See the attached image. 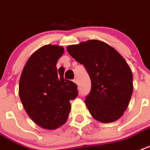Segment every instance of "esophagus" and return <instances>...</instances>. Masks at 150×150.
<instances>
[{"instance_id": "1", "label": "esophagus", "mask_w": 150, "mask_h": 150, "mask_svg": "<svg viewBox=\"0 0 150 150\" xmlns=\"http://www.w3.org/2000/svg\"><path fill=\"white\" fill-rule=\"evenodd\" d=\"M73 81H74L75 84H78V79H74V80H73Z\"/></svg>"}]
</instances>
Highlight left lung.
<instances>
[{"label":"left lung","mask_w":150,"mask_h":150,"mask_svg":"<svg viewBox=\"0 0 150 150\" xmlns=\"http://www.w3.org/2000/svg\"><path fill=\"white\" fill-rule=\"evenodd\" d=\"M67 51L89 75L92 88L85 102L92 117L103 123L121 118L133 91L132 71L123 57L98 40L69 45Z\"/></svg>","instance_id":"1"}]
</instances>
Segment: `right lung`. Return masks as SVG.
Listing matches in <instances>:
<instances>
[{
  "label": "right lung",
  "mask_w": 150,
  "mask_h": 150,
  "mask_svg": "<svg viewBox=\"0 0 150 150\" xmlns=\"http://www.w3.org/2000/svg\"><path fill=\"white\" fill-rule=\"evenodd\" d=\"M64 47L47 45L35 52L24 65L19 81V96L34 122L56 129L66 122L70 100L78 96L77 86L64 79V69L56 64Z\"/></svg>",
  "instance_id": "right-lung-1"
}]
</instances>
